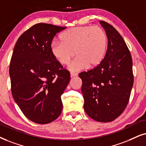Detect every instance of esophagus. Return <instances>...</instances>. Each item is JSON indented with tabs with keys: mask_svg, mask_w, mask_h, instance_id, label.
Returning a JSON list of instances; mask_svg holds the SVG:
<instances>
[{
	"mask_svg": "<svg viewBox=\"0 0 146 146\" xmlns=\"http://www.w3.org/2000/svg\"><path fill=\"white\" fill-rule=\"evenodd\" d=\"M77 75V73H74V72H71V77H75Z\"/></svg>",
	"mask_w": 146,
	"mask_h": 146,
	"instance_id": "esophagus-1",
	"label": "esophagus"
}]
</instances>
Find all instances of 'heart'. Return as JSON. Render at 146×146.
I'll use <instances>...</instances> for the list:
<instances>
[{
    "instance_id": "heart-1",
    "label": "heart",
    "mask_w": 146,
    "mask_h": 146,
    "mask_svg": "<svg viewBox=\"0 0 146 146\" xmlns=\"http://www.w3.org/2000/svg\"><path fill=\"white\" fill-rule=\"evenodd\" d=\"M59 41L50 45L52 56L62 64H67L75 55L77 57L69 64L71 71H79L89 65L94 67L101 63L106 54L108 37L104 29L99 26H78L62 33Z\"/></svg>"
}]
</instances>
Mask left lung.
Here are the masks:
<instances>
[{"label": "left lung", "instance_id": "8db88e82", "mask_svg": "<svg viewBox=\"0 0 146 146\" xmlns=\"http://www.w3.org/2000/svg\"><path fill=\"white\" fill-rule=\"evenodd\" d=\"M108 37L104 59L94 69L82 72L84 110L98 122L114 121L124 111L133 85L131 52L123 37L112 25L100 21Z\"/></svg>", "mask_w": 146, "mask_h": 146}]
</instances>
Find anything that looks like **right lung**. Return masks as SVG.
Segmentation results:
<instances>
[{
  "instance_id": "add662e5",
  "label": "right lung",
  "mask_w": 146,
  "mask_h": 146,
  "mask_svg": "<svg viewBox=\"0 0 146 146\" xmlns=\"http://www.w3.org/2000/svg\"><path fill=\"white\" fill-rule=\"evenodd\" d=\"M66 27L35 24L21 35L9 67L11 93L24 115L33 122L47 124L61 114V95L70 81L50 51L53 38Z\"/></svg>"
}]
</instances>
